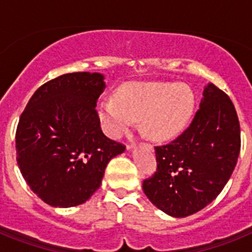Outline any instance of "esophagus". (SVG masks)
I'll use <instances>...</instances> for the list:
<instances>
[{"label":"esophagus","instance_id":"1","mask_svg":"<svg viewBox=\"0 0 252 252\" xmlns=\"http://www.w3.org/2000/svg\"><path fill=\"white\" fill-rule=\"evenodd\" d=\"M131 149H132V146H131V145H127V146H126V150H127V151H130Z\"/></svg>","mask_w":252,"mask_h":252}]
</instances>
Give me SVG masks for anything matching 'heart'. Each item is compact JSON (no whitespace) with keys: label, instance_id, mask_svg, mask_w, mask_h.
Listing matches in <instances>:
<instances>
[{"label":"heart","instance_id":"b5f03b06","mask_svg":"<svg viewBox=\"0 0 252 252\" xmlns=\"http://www.w3.org/2000/svg\"><path fill=\"white\" fill-rule=\"evenodd\" d=\"M194 110V94L186 84L127 83L120 87L115 98L98 103L99 121L104 132L120 137L141 120V130L157 141L174 139L187 127Z\"/></svg>","mask_w":252,"mask_h":252}]
</instances>
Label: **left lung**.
Listing matches in <instances>:
<instances>
[{"label": "left lung", "mask_w": 252, "mask_h": 252, "mask_svg": "<svg viewBox=\"0 0 252 252\" xmlns=\"http://www.w3.org/2000/svg\"><path fill=\"white\" fill-rule=\"evenodd\" d=\"M240 148L235 106L226 93L208 83L190 126L170 144L155 148L158 169L144 180V193L171 217L193 215L221 193Z\"/></svg>", "instance_id": "obj_1"}]
</instances>
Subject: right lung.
<instances>
[{
    "label": "right lung",
    "mask_w": 252,
    "mask_h": 252,
    "mask_svg": "<svg viewBox=\"0 0 252 252\" xmlns=\"http://www.w3.org/2000/svg\"><path fill=\"white\" fill-rule=\"evenodd\" d=\"M106 88L101 73H68L32 94L16 131L17 165L28 186L53 207L84 203L104 169L125 146L102 132L95 104Z\"/></svg>",
    "instance_id": "obj_1"
}]
</instances>
